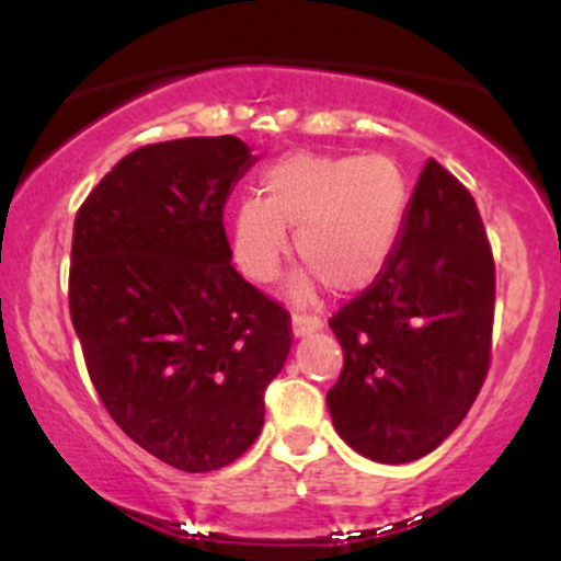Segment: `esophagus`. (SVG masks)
Wrapping results in <instances>:
<instances>
[{
	"label": "esophagus",
	"instance_id": "34e87169",
	"mask_svg": "<svg viewBox=\"0 0 561 561\" xmlns=\"http://www.w3.org/2000/svg\"><path fill=\"white\" fill-rule=\"evenodd\" d=\"M317 330H321V319H317V317H298V313H295V317H293V334H295V337H306V334H311V332H317Z\"/></svg>",
	"mask_w": 561,
	"mask_h": 561
}]
</instances>
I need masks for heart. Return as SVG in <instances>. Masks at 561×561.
I'll list each match as a JSON object with an SVG mask.
<instances>
[{
  "label": "heart",
  "instance_id": "heart-1",
  "mask_svg": "<svg viewBox=\"0 0 561 561\" xmlns=\"http://www.w3.org/2000/svg\"><path fill=\"white\" fill-rule=\"evenodd\" d=\"M263 197L242 199L231 221V259L255 285L279 274L287 231L302 261L287 295L308 300L324 282L332 293L366 289L396 253L409 179L388 156L293 152L263 173Z\"/></svg>",
  "mask_w": 561,
  "mask_h": 561
}]
</instances>
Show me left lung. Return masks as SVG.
Returning <instances> with one entry per match:
<instances>
[{
	"instance_id": "left-lung-1",
	"label": "left lung",
	"mask_w": 561,
	"mask_h": 561,
	"mask_svg": "<svg viewBox=\"0 0 561 561\" xmlns=\"http://www.w3.org/2000/svg\"><path fill=\"white\" fill-rule=\"evenodd\" d=\"M493 300L478 205L427 160L385 272L330 321L345 364L327 405L347 446L379 465L440 446L488 375Z\"/></svg>"
}]
</instances>
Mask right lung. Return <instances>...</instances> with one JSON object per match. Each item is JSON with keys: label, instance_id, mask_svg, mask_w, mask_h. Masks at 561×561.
I'll return each instance as SVG.
<instances>
[{"label": "right lung", "instance_id": "obj_1", "mask_svg": "<svg viewBox=\"0 0 561 561\" xmlns=\"http://www.w3.org/2000/svg\"><path fill=\"white\" fill-rule=\"evenodd\" d=\"M255 160L237 137L139 147L76 214L70 319L89 377L118 427L184 472L253 446L293 345L287 311L237 274L224 229Z\"/></svg>", "mask_w": 561, "mask_h": 561}]
</instances>
